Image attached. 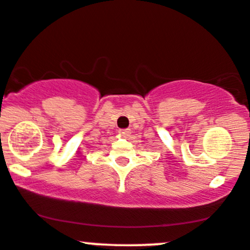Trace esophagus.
I'll return each instance as SVG.
<instances>
[{
	"mask_svg": "<svg viewBox=\"0 0 250 250\" xmlns=\"http://www.w3.org/2000/svg\"><path fill=\"white\" fill-rule=\"evenodd\" d=\"M119 133H120V135H121V136L127 137L131 134V131H130V129H121V130H119Z\"/></svg>",
	"mask_w": 250,
	"mask_h": 250,
	"instance_id": "esophagus-1",
	"label": "esophagus"
}]
</instances>
